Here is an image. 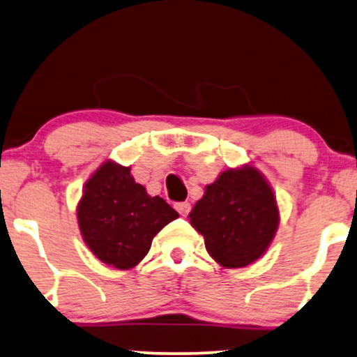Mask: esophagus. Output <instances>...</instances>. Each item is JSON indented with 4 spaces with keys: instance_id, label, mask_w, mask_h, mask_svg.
Listing matches in <instances>:
<instances>
[{
    "instance_id": "1",
    "label": "esophagus",
    "mask_w": 357,
    "mask_h": 357,
    "mask_svg": "<svg viewBox=\"0 0 357 357\" xmlns=\"http://www.w3.org/2000/svg\"><path fill=\"white\" fill-rule=\"evenodd\" d=\"M174 207H176V211H178L181 215H188L189 211H191V204H189V202H186V201L178 202V204H176Z\"/></svg>"
}]
</instances>
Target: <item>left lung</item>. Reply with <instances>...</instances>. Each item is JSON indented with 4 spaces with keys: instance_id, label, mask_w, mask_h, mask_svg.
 Masks as SVG:
<instances>
[{
    "instance_id": "left-lung-1",
    "label": "left lung",
    "mask_w": 357,
    "mask_h": 357,
    "mask_svg": "<svg viewBox=\"0 0 357 357\" xmlns=\"http://www.w3.org/2000/svg\"><path fill=\"white\" fill-rule=\"evenodd\" d=\"M189 219L212 259L225 268H241L265 254L280 215L267 179L254 166H242L206 186Z\"/></svg>"
}]
</instances>
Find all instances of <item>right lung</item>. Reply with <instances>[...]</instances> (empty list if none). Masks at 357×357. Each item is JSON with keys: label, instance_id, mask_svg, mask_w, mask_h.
<instances>
[{"label": "right lung", "instance_id": "obj_1", "mask_svg": "<svg viewBox=\"0 0 357 357\" xmlns=\"http://www.w3.org/2000/svg\"><path fill=\"white\" fill-rule=\"evenodd\" d=\"M178 212L160 196L151 197L135 183L130 166L105 161L85 183L77 206L82 237L92 254L119 270H128L145 259L153 237Z\"/></svg>", "mask_w": 357, "mask_h": 357}]
</instances>
